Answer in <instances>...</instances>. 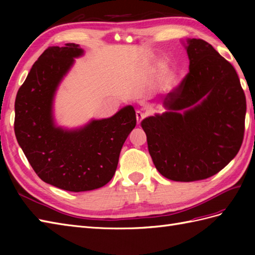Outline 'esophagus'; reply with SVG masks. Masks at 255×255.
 I'll list each match as a JSON object with an SVG mask.
<instances>
[{
    "mask_svg": "<svg viewBox=\"0 0 255 255\" xmlns=\"http://www.w3.org/2000/svg\"><path fill=\"white\" fill-rule=\"evenodd\" d=\"M136 116H137V124H138V125L141 124V122L143 121V118L145 117L144 114H143V113H141L140 111H137V113H136Z\"/></svg>",
    "mask_w": 255,
    "mask_h": 255,
    "instance_id": "34e87169",
    "label": "esophagus"
}]
</instances>
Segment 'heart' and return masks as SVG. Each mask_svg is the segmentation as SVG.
Instances as JSON below:
<instances>
[{
	"instance_id": "obj_1",
	"label": "heart",
	"mask_w": 255,
	"mask_h": 255,
	"mask_svg": "<svg viewBox=\"0 0 255 255\" xmlns=\"http://www.w3.org/2000/svg\"><path fill=\"white\" fill-rule=\"evenodd\" d=\"M167 83H169V81H165V84H167Z\"/></svg>"
}]
</instances>
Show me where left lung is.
<instances>
[{"mask_svg":"<svg viewBox=\"0 0 255 255\" xmlns=\"http://www.w3.org/2000/svg\"><path fill=\"white\" fill-rule=\"evenodd\" d=\"M189 71L163 100L165 112L144 118L149 153L176 182L217 174L239 152L247 101L231 63L203 39H187Z\"/></svg>","mask_w":255,"mask_h":255,"instance_id":"8db88e82","label":"left lung"}]
</instances>
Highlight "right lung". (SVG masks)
Instances as JSON below:
<instances>
[{"label": "right lung", "mask_w": 255, "mask_h": 255, "mask_svg": "<svg viewBox=\"0 0 255 255\" xmlns=\"http://www.w3.org/2000/svg\"><path fill=\"white\" fill-rule=\"evenodd\" d=\"M83 52L75 44L48 48L32 64L15 100V136L36 174L50 185L77 193L112 180L123 144L137 123L136 112L128 105L79 129L56 126V91L74 58Z\"/></svg>", "instance_id": "1"}]
</instances>
